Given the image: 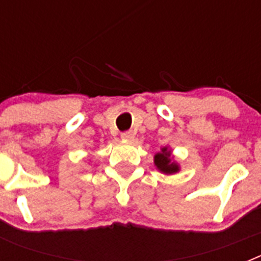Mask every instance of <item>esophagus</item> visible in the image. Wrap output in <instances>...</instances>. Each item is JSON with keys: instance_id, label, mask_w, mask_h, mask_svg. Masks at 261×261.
<instances>
[{"instance_id": "34e87169", "label": "esophagus", "mask_w": 261, "mask_h": 261, "mask_svg": "<svg viewBox=\"0 0 261 261\" xmlns=\"http://www.w3.org/2000/svg\"><path fill=\"white\" fill-rule=\"evenodd\" d=\"M121 138L125 140V141H132L133 138H135V133L132 130H128V132H124L121 133Z\"/></svg>"}]
</instances>
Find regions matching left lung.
<instances>
[{
    "label": "left lung",
    "instance_id": "obj_1",
    "mask_svg": "<svg viewBox=\"0 0 261 261\" xmlns=\"http://www.w3.org/2000/svg\"><path fill=\"white\" fill-rule=\"evenodd\" d=\"M154 165L156 166V168H158L159 171L167 175L175 174V172H177L180 170L179 165L172 161L171 150H168L167 146L162 147L161 151L154 155Z\"/></svg>",
    "mask_w": 261,
    "mask_h": 261
}]
</instances>
